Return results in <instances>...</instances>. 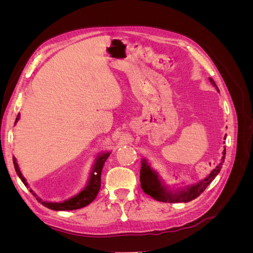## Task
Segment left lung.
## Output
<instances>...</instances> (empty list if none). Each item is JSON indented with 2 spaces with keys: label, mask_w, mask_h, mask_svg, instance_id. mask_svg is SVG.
Masks as SVG:
<instances>
[{
  "label": "left lung",
  "mask_w": 253,
  "mask_h": 253,
  "mask_svg": "<svg viewBox=\"0 0 253 253\" xmlns=\"http://www.w3.org/2000/svg\"><path fill=\"white\" fill-rule=\"evenodd\" d=\"M210 82L215 85V82L213 81L212 78H209ZM216 86V85H215ZM225 155H226V149L223 152V157H221L220 164L214 169L207 178L200 181L196 185L188 187L183 189L179 192L171 193L166 191V188L162 186V182L158 179V175L154 171H152L150 166L147 164L145 160L141 163V169H140V185L144 193L152 196L154 200L163 203H188L195 200L196 197L200 196L206 188L208 187L211 181L216 177V175L219 173L221 166L225 162Z\"/></svg>",
  "instance_id": "1"
}]
</instances>
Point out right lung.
<instances>
[{"mask_svg": "<svg viewBox=\"0 0 253 253\" xmlns=\"http://www.w3.org/2000/svg\"><path fill=\"white\" fill-rule=\"evenodd\" d=\"M19 118H20V114L17 116L16 124L19 120ZM109 156H110V153H102L100 156L97 157L94 168H93V171H91V173H90V178L88 180L87 186L84 188L79 194L70 198V200L64 201L63 203H47V202H43L39 197H36L38 202L41 203L43 206H45L48 209L57 210V211L76 210V209H80V208H83V207L87 206L88 204H90L95 200L98 192H99V190H100L101 171H102V168H103L105 160L108 159ZM13 165H14V169H16L17 174L19 175V177L21 178L23 183H24V185L28 188L27 182H26L25 178L22 176V173H21V171L19 169V166L17 164V160L14 157H13ZM29 191L33 193L34 196H36V194L33 192L32 190H29Z\"/></svg>", "mask_w": 253, "mask_h": 253, "instance_id": "add662e5", "label": "right lung"}]
</instances>
